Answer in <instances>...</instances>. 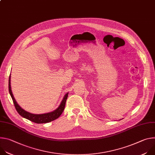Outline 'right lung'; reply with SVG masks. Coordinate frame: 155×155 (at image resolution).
Masks as SVG:
<instances>
[{
	"instance_id": "add662e5",
	"label": "right lung",
	"mask_w": 155,
	"mask_h": 155,
	"mask_svg": "<svg viewBox=\"0 0 155 155\" xmlns=\"http://www.w3.org/2000/svg\"><path fill=\"white\" fill-rule=\"evenodd\" d=\"M11 75V74H10ZM10 75L9 77V81H8V90H9V93L10 94L12 98L13 104L15 105V108L16 110V111L18 112V113L21 116L25 118H26L34 123H38V124H40V123H49L51 122L56 119H57L58 118H59L60 117V115L62 114V113L63 112L64 108H65V102L66 100L68 99V94L69 93H66L65 94V96H64L60 105H59V107L53 111L51 112H48L47 114H31L29 113L26 110H25L23 108H22L19 104L17 103V102L16 101L13 94L12 93V88H11V83H10Z\"/></svg>"
}]
</instances>
